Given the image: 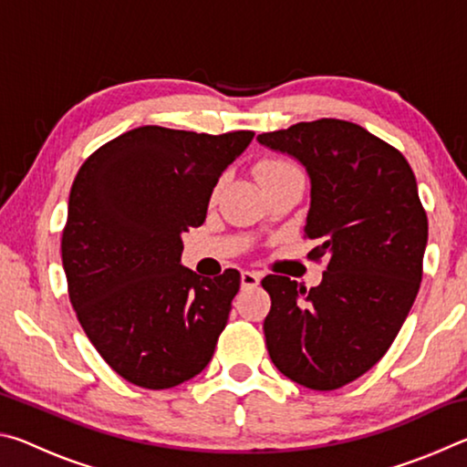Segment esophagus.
Masks as SVG:
<instances>
[{"instance_id":"esophagus-1","label":"esophagus","mask_w":467,"mask_h":467,"mask_svg":"<svg viewBox=\"0 0 467 467\" xmlns=\"http://www.w3.org/2000/svg\"><path fill=\"white\" fill-rule=\"evenodd\" d=\"M259 280H262V275H259L257 272H249V270L241 272V284H243V288H255L257 284H259Z\"/></svg>"}]
</instances>
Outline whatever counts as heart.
Masks as SVG:
<instances>
[{"label":"heart","instance_id":"heart-1","mask_svg":"<svg viewBox=\"0 0 467 467\" xmlns=\"http://www.w3.org/2000/svg\"><path fill=\"white\" fill-rule=\"evenodd\" d=\"M255 175L259 179V183L264 185V189H267L272 185L284 183V181H288V179L300 177V171L290 161H284V158H264V161H259L255 164ZM223 185H224V181L220 179L214 185V189H212V197H214V200L218 197Z\"/></svg>","mask_w":467,"mask_h":467}]
</instances>
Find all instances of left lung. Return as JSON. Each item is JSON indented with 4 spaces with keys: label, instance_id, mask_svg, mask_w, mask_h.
I'll list each match as a JSON object with an SVG mask.
<instances>
[{
    "label": "left lung",
    "instance_id": "left-lung-1",
    "mask_svg": "<svg viewBox=\"0 0 467 467\" xmlns=\"http://www.w3.org/2000/svg\"><path fill=\"white\" fill-rule=\"evenodd\" d=\"M303 164L311 179L305 236L327 259L319 286L265 275L270 358L284 377L331 391L389 350L422 280L429 220L400 150L357 123L319 119L257 136Z\"/></svg>",
    "mask_w": 467,
    "mask_h": 467
}]
</instances>
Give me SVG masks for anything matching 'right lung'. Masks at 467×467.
<instances>
[{
  "label": "right lung",
  "instance_id": "add662e5",
  "mask_svg": "<svg viewBox=\"0 0 467 467\" xmlns=\"http://www.w3.org/2000/svg\"><path fill=\"white\" fill-rule=\"evenodd\" d=\"M253 136L144 125L78 171L61 236L69 300L125 381L169 389L212 360L241 274L210 280L187 270L181 234L203 224L212 189Z\"/></svg>",
  "mask_w": 467,
  "mask_h": 467
}]
</instances>
